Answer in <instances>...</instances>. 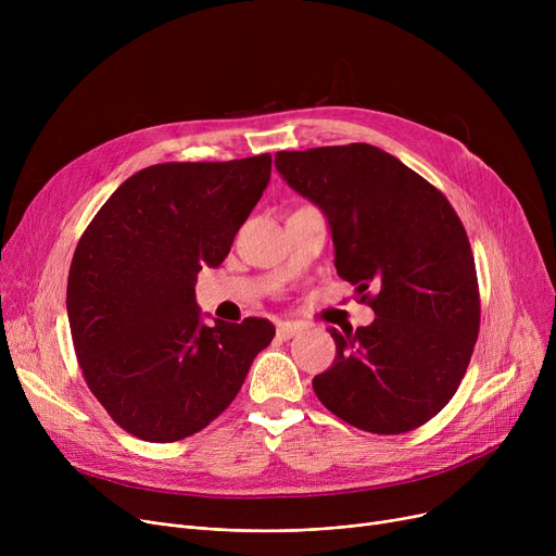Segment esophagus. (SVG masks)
<instances>
[{"mask_svg": "<svg viewBox=\"0 0 556 556\" xmlns=\"http://www.w3.org/2000/svg\"><path fill=\"white\" fill-rule=\"evenodd\" d=\"M300 331H302V329H300L298 325H293V323H281V325L277 327V338H279V340H290V338H295Z\"/></svg>", "mask_w": 556, "mask_h": 556, "instance_id": "esophagus-1", "label": "esophagus"}]
</instances>
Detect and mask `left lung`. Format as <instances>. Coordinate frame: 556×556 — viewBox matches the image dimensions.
<instances>
[{
	"mask_svg": "<svg viewBox=\"0 0 556 556\" xmlns=\"http://www.w3.org/2000/svg\"><path fill=\"white\" fill-rule=\"evenodd\" d=\"M275 166L327 216L338 275L358 293L378 288L369 327L329 329L336 361L313 378L317 399L367 432L419 428L453 399L478 340L462 220L442 191L369 143L281 151Z\"/></svg>",
	"mask_w": 556,
	"mask_h": 556,
	"instance_id": "left-lung-1",
	"label": "left lung"
}]
</instances>
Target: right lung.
Listing matches in <instances>:
<instances>
[{"label":"right lung","instance_id":"add662e5","mask_svg":"<svg viewBox=\"0 0 556 556\" xmlns=\"http://www.w3.org/2000/svg\"><path fill=\"white\" fill-rule=\"evenodd\" d=\"M273 157L168 162L116 189L80 237L67 315L87 386L143 442L212 424L239 394L268 319L204 325L198 273L218 268L270 182Z\"/></svg>","mask_w":556,"mask_h":556}]
</instances>
